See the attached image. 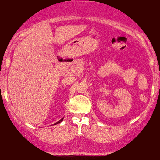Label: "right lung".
I'll return each mask as SVG.
<instances>
[{"label":"right lung","instance_id":"right-lung-1","mask_svg":"<svg viewBox=\"0 0 160 160\" xmlns=\"http://www.w3.org/2000/svg\"><path fill=\"white\" fill-rule=\"evenodd\" d=\"M62 120H63V118H62V119H61V120H60V121H58V122H56V123H55V125H56V124H58V123H60V122H62Z\"/></svg>","mask_w":160,"mask_h":160}]
</instances>
